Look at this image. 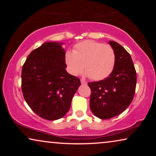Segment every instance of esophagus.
I'll use <instances>...</instances> for the list:
<instances>
[{"mask_svg":"<svg viewBox=\"0 0 156 156\" xmlns=\"http://www.w3.org/2000/svg\"><path fill=\"white\" fill-rule=\"evenodd\" d=\"M81 83H82V84H87L86 81H84V80H81Z\"/></svg>","mask_w":156,"mask_h":156,"instance_id":"obj_1","label":"esophagus"}]
</instances>
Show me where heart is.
I'll use <instances>...</instances> for the list:
<instances>
[{"label":"heart","mask_w":156,"mask_h":156,"mask_svg":"<svg viewBox=\"0 0 156 156\" xmlns=\"http://www.w3.org/2000/svg\"><path fill=\"white\" fill-rule=\"evenodd\" d=\"M65 60L68 71L72 75H79L84 67L87 76L99 81L112 74L116 65V55L110 44L84 40L74 45L73 52H65Z\"/></svg>","instance_id":"heart-1"}]
</instances>
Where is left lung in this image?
<instances>
[{
    "mask_svg": "<svg viewBox=\"0 0 156 156\" xmlns=\"http://www.w3.org/2000/svg\"><path fill=\"white\" fill-rule=\"evenodd\" d=\"M109 44L116 55L114 70L104 80L88 82L91 111L101 119L121 114L131 103L136 87V72L131 55L118 42L110 41Z\"/></svg>",
    "mask_w": 156,
    "mask_h": 156,
    "instance_id": "1",
    "label": "left lung"
}]
</instances>
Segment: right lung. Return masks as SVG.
Returning a JSON list of instances; mask_svg holds the SVG:
<instances>
[{
    "label": "right lung",
    "mask_w": 156,
    "mask_h": 156,
    "mask_svg": "<svg viewBox=\"0 0 156 156\" xmlns=\"http://www.w3.org/2000/svg\"><path fill=\"white\" fill-rule=\"evenodd\" d=\"M62 43L42 44L30 53L22 68L21 88L25 101L42 119L54 121L69 111L80 80L65 70Z\"/></svg>",
    "instance_id": "1"
}]
</instances>
